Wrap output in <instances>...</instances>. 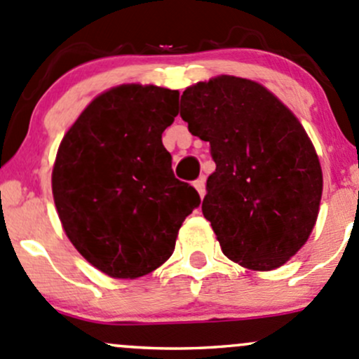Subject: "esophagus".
I'll use <instances>...</instances> for the list:
<instances>
[{
  "label": "esophagus",
  "mask_w": 359,
  "mask_h": 359,
  "mask_svg": "<svg viewBox=\"0 0 359 359\" xmlns=\"http://www.w3.org/2000/svg\"><path fill=\"white\" fill-rule=\"evenodd\" d=\"M194 187H196V191H198V194H199V198H205V192H206V187H205V179H198L194 182Z\"/></svg>",
  "instance_id": "obj_1"
}]
</instances>
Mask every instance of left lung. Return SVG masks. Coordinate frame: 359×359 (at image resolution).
Segmentation results:
<instances>
[{
	"mask_svg": "<svg viewBox=\"0 0 359 359\" xmlns=\"http://www.w3.org/2000/svg\"><path fill=\"white\" fill-rule=\"evenodd\" d=\"M180 116L217 163L201 210L224 255L255 271L287 263L315 227L323 191L297 116L265 86L236 75L189 86Z\"/></svg>",
	"mask_w": 359,
	"mask_h": 359,
	"instance_id": "obj_1",
	"label": "left lung"
}]
</instances>
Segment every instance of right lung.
Wrapping results in <instances>:
<instances>
[{
  "instance_id": "right-lung-1",
  "label": "right lung",
  "mask_w": 359,
  "mask_h": 359,
  "mask_svg": "<svg viewBox=\"0 0 359 359\" xmlns=\"http://www.w3.org/2000/svg\"><path fill=\"white\" fill-rule=\"evenodd\" d=\"M179 90L122 84L97 94L65 132L51 189L74 248L111 278H139L172 256L182 222L201 203L172 172L161 134Z\"/></svg>"
}]
</instances>
